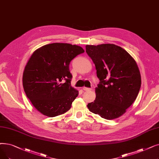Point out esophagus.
Masks as SVG:
<instances>
[{
    "label": "esophagus",
    "mask_w": 159,
    "mask_h": 159,
    "mask_svg": "<svg viewBox=\"0 0 159 159\" xmlns=\"http://www.w3.org/2000/svg\"><path fill=\"white\" fill-rule=\"evenodd\" d=\"M91 89H92L91 88H86V87H84V88H83V90H84V91H90Z\"/></svg>",
    "instance_id": "1"
}]
</instances>
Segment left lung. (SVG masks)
I'll use <instances>...</instances> for the list:
<instances>
[{"label":"left lung","instance_id":"left-lung-1","mask_svg":"<svg viewBox=\"0 0 159 159\" xmlns=\"http://www.w3.org/2000/svg\"><path fill=\"white\" fill-rule=\"evenodd\" d=\"M100 82L96 98L87 107L106 120L119 118L133 104L139 93L141 75L136 61L123 48L114 44L86 45Z\"/></svg>","mask_w":159,"mask_h":159}]
</instances>
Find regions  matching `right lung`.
Returning <instances> with one entry per match:
<instances>
[{
  "mask_svg": "<svg viewBox=\"0 0 159 159\" xmlns=\"http://www.w3.org/2000/svg\"><path fill=\"white\" fill-rule=\"evenodd\" d=\"M80 46L54 43L33 52L23 75L25 92L33 106L48 117L64 114L71 108L79 91L71 86V61L83 53Z\"/></svg>",
  "mask_w": 159,
  "mask_h": 159,
  "instance_id": "add662e5",
  "label": "right lung"
}]
</instances>
